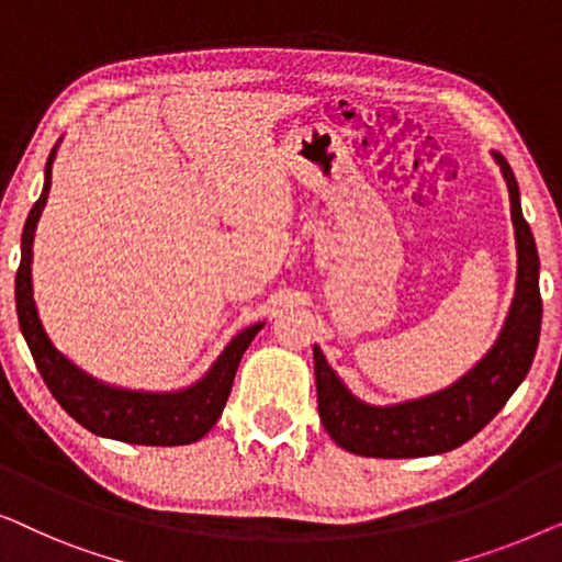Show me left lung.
Here are the masks:
<instances>
[{
  "label": "left lung",
  "mask_w": 562,
  "mask_h": 562,
  "mask_svg": "<svg viewBox=\"0 0 562 562\" xmlns=\"http://www.w3.org/2000/svg\"><path fill=\"white\" fill-rule=\"evenodd\" d=\"M496 164L509 187L512 222L517 235V294L498 340L486 358L450 389L398 406L358 402L319 348H314L319 419L329 437L348 452L366 458H422L456 450L479 435L502 412L532 366L542 325L540 258L527 220L521 217L519 187L502 153Z\"/></svg>",
  "instance_id": "left-lung-1"
}]
</instances>
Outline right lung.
I'll use <instances>...</instances> for the list:
<instances>
[{"label":"right lung","mask_w":562,"mask_h":562,"mask_svg":"<svg viewBox=\"0 0 562 562\" xmlns=\"http://www.w3.org/2000/svg\"><path fill=\"white\" fill-rule=\"evenodd\" d=\"M56 150H50L45 164V187L43 194L27 214L25 229H22V260L14 279V299H18V319L25 335L27 348L41 371L45 386L56 396V402L71 414V417L89 429V432L112 437V440L133 445H189L202 437L220 419L225 402L233 389L237 366L243 352L248 350L252 337L263 325L243 329L210 373L191 389L176 391V394H140V391H122L104 386L53 348L48 335L37 319L33 302V283H30V260H33V237L35 225L41 220L50 191V166Z\"/></svg>","instance_id":"add662e5"}]
</instances>
